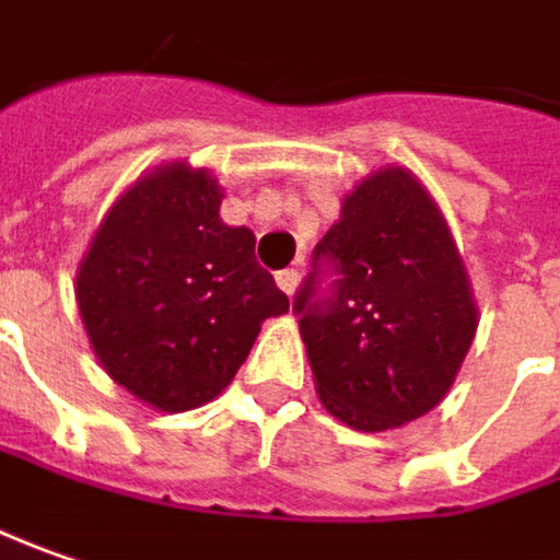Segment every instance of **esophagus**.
Segmentation results:
<instances>
[{"instance_id": "esophagus-1", "label": "esophagus", "mask_w": 560, "mask_h": 560, "mask_svg": "<svg viewBox=\"0 0 560 560\" xmlns=\"http://www.w3.org/2000/svg\"><path fill=\"white\" fill-rule=\"evenodd\" d=\"M276 281H279V288L291 298L294 291H298V281H301V276H298V269H281L279 276H276Z\"/></svg>"}]
</instances>
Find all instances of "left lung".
I'll list each match as a JSON object with an SVG mask.
<instances>
[{
	"label": "left lung",
	"instance_id": "1",
	"mask_svg": "<svg viewBox=\"0 0 560 560\" xmlns=\"http://www.w3.org/2000/svg\"><path fill=\"white\" fill-rule=\"evenodd\" d=\"M294 313L319 401L360 432L420 420L442 401L479 323L448 222L401 165L345 197Z\"/></svg>",
	"mask_w": 560,
	"mask_h": 560
}]
</instances>
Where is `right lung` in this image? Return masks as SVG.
Returning a JSON list of instances; mask_svg holds the SVG:
<instances>
[{
    "mask_svg": "<svg viewBox=\"0 0 560 560\" xmlns=\"http://www.w3.org/2000/svg\"><path fill=\"white\" fill-rule=\"evenodd\" d=\"M207 168L159 165L106 212L78 269V310L96 360L165 413L222 395L262 319L288 298L256 262L250 229L219 219Z\"/></svg>",
    "mask_w": 560,
    "mask_h": 560,
    "instance_id": "1",
    "label": "right lung"
}]
</instances>
